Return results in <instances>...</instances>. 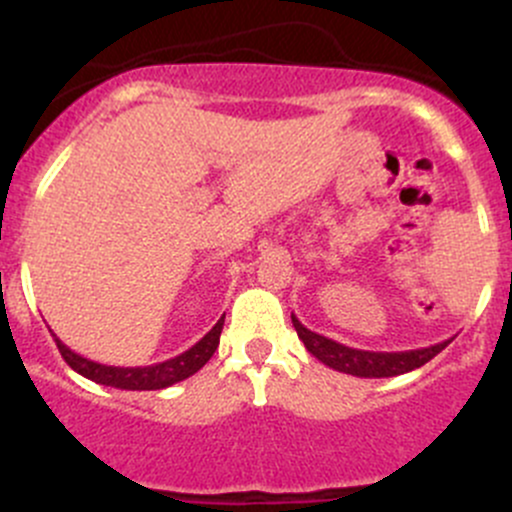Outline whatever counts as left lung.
<instances>
[{
  "instance_id": "obj_1",
  "label": "left lung",
  "mask_w": 512,
  "mask_h": 512,
  "mask_svg": "<svg viewBox=\"0 0 512 512\" xmlns=\"http://www.w3.org/2000/svg\"><path fill=\"white\" fill-rule=\"evenodd\" d=\"M292 324L309 354L317 356L329 369L361 376V379H384V376H399L406 374V371H414L451 344V339H446V342L433 344V347L411 349V352H366V349H352L347 344H339L334 339L312 332L294 314Z\"/></svg>"
}]
</instances>
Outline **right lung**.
Returning <instances> with one entry per match:
<instances>
[{
  "mask_svg": "<svg viewBox=\"0 0 512 512\" xmlns=\"http://www.w3.org/2000/svg\"><path fill=\"white\" fill-rule=\"evenodd\" d=\"M223 322H225V314L198 344H193V347L188 349V352L151 366L98 364V361H91L86 359V356L71 352V349L66 347L56 334H54V342L56 347H59L61 356H64L66 364H69L76 374L86 376V379L96 381V384L113 386V389H126V391H156V389H168V386L188 379V376H193L195 371H200L205 364H208L210 356L215 354V349H218L220 344Z\"/></svg>",
  "mask_w": 512,
  "mask_h": 512,
  "instance_id": "add662e5",
  "label": "right lung"
}]
</instances>
